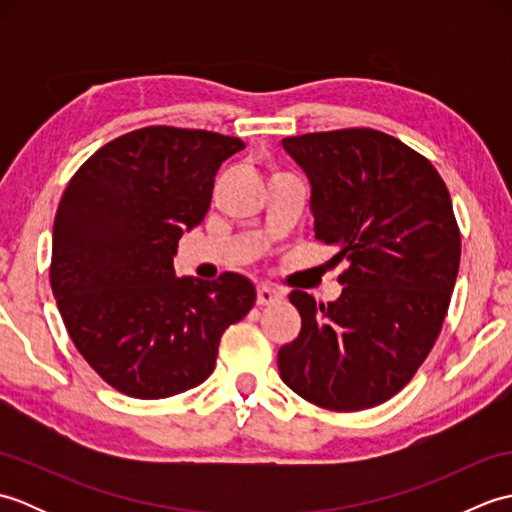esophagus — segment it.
<instances>
[{
    "label": "esophagus",
    "instance_id": "34e87169",
    "mask_svg": "<svg viewBox=\"0 0 512 512\" xmlns=\"http://www.w3.org/2000/svg\"><path fill=\"white\" fill-rule=\"evenodd\" d=\"M281 299H284V290H279L275 286H268V284H262L257 288V303H259V306H275V303H279Z\"/></svg>",
    "mask_w": 512,
    "mask_h": 512
}]
</instances>
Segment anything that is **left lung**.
I'll list each match as a JSON object with an SVG mask.
<instances>
[{"mask_svg": "<svg viewBox=\"0 0 512 512\" xmlns=\"http://www.w3.org/2000/svg\"><path fill=\"white\" fill-rule=\"evenodd\" d=\"M281 145L310 180L314 237L347 270L336 301L290 292L301 332L279 350V376L323 409L376 407L418 372L447 317L460 268L451 195L427 158L376 129Z\"/></svg>", "mask_w": 512, "mask_h": 512, "instance_id": "8db88e82", "label": "left lung"}]
</instances>
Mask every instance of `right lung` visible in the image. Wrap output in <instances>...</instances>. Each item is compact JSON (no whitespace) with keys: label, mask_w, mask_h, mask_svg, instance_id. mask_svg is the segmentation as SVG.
Listing matches in <instances>:
<instances>
[{"label":"right lung","mask_w":512,"mask_h":512,"mask_svg":"<svg viewBox=\"0 0 512 512\" xmlns=\"http://www.w3.org/2000/svg\"><path fill=\"white\" fill-rule=\"evenodd\" d=\"M244 147L204 129L143 127L101 147L65 187L52 295L76 350L125 396L169 398L204 383L224 330L253 308L242 275L173 270L180 237L209 211L217 169Z\"/></svg>","instance_id":"obj_1"}]
</instances>
